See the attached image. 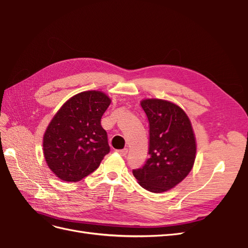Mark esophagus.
Wrapping results in <instances>:
<instances>
[{"instance_id":"1","label":"esophagus","mask_w":248,"mask_h":248,"mask_svg":"<svg viewBox=\"0 0 248 248\" xmlns=\"http://www.w3.org/2000/svg\"><path fill=\"white\" fill-rule=\"evenodd\" d=\"M127 152H128V150L127 149H122V150H117V153H119L121 156H125L127 154Z\"/></svg>"}]
</instances>
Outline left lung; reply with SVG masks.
I'll use <instances>...</instances> for the list:
<instances>
[{"label":"left lung","mask_w":248,"mask_h":248,"mask_svg":"<svg viewBox=\"0 0 248 248\" xmlns=\"http://www.w3.org/2000/svg\"><path fill=\"white\" fill-rule=\"evenodd\" d=\"M149 121V158L133 176L151 192L167 191L189 174L197 142L189 118L175 103L162 99L140 102Z\"/></svg>","instance_id":"left-lung-1"}]
</instances>
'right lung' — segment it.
Masks as SVG:
<instances>
[{
  "label": "right lung",
  "instance_id": "1",
  "mask_svg": "<svg viewBox=\"0 0 248 248\" xmlns=\"http://www.w3.org/2000/svg\"><path fill=\"white\" fill-rule=\"evenodd\" d=\"M110 99L100 91H86L67 100L43 136L48 168L63 181L78 182L99 167L109 152L101 117Z\"/></svg>",
  "mask_w": 248,
  "mask_h": 248
}]
</instances>
